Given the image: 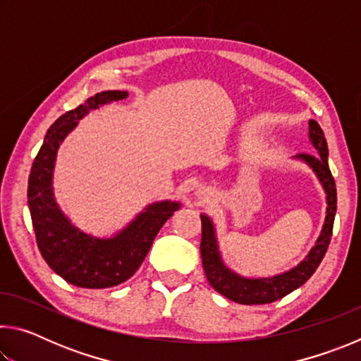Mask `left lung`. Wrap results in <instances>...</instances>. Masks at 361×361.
<instances>
[{"mask_svg": "<svg viewBox=\"0 0 361 361\" xmlns=\"http://www.w3.org/2000/svg\"><path fill=\"white\" fill-rule=\"evenodd\" d=\"M309 135L312 140V145L315 146L317 154H307L302 152L298 157L302 159L314 169V172L319 176L323 188L326 192V219L325 226H323L322 235L317 240V245L310 250L307 258H305L298 267L291 269V271L282 274V276L271 277V279H243L237 276L228 267L223 264L221 258H219L215 231H213V224L209 216L200 215V221H202V239H200V255H202V264L207 280L215 288L219 295L226 296L231 301L239 304H269L277 301V299L290 295L293 290H296L302 283L312 277V274L320 266L322 259L325 258V253L328 250L329 242H331L333 235V224H334V215H336V204H338V197H336V183L331 175V170L328 167V145L325 135H323L322 127L319 122L310 121L309 122Z\"/></svg>", "mask_w": 361, "mask_h": 361, "instance_id": "1", "label": "left lung"}]
</instances>
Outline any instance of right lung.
<instances>
[{
	"label": "right lung",
	"mask_w": 361,
	"mask_h": 361,
	"mask_svg": "<svg viewBox=\"0 0 361 361\" xmlns=\"http://www.w3.org/2000/svg\"><path fill=\"white\" fill-rule=\"evenodd\" d=\"M126 90H105L66 111L47 130L28 178V207L41 256L60 277L81 288H109L129 280L142 266L164 223L178 202L149 205L114 239H94L71 226L52 195V170L57 149L78 121L90 109L126 99Z\"/></svg>",
	"instance_id": "add662e5"
}]
</instances>
